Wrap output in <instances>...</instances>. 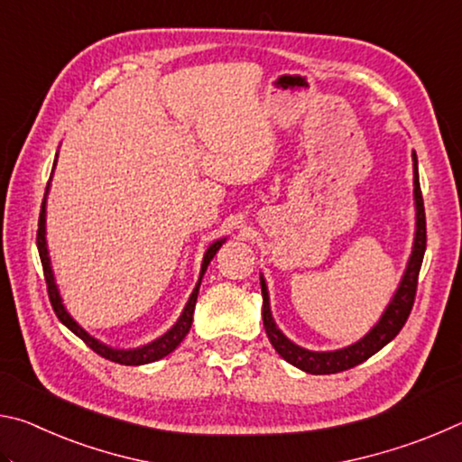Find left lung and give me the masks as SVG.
<instances>
[{
	"label": "left lung",
	"mask_w": 462,
	"mask_h": 462,
	"mask_svg": "<svg viewBox=\"0 0 462 462\" xmlns=\"http://www.w3.org/2000/svg\"><path fill=\"white\" fill-rule=\"evenodd\" d=\"M411 159H413V199H416V238H413V248H411L408 267H405V273L400 281V287H397L395 295L391 297L389 306L385 308V311H383L379 322L371 328V332L366 334L365 338L350 344L346 348L328 350V353H314V350L297 346V344H293L283 332L279 330L275 319H273L267 283H264V279L261 275L264 330H267L273 348H275L289 365H293L297 369L311 374H332V373L353 369V366L365 363L366 358L373 356L374 353H379L385 344H389L397 334H400L403 324L408 322L410 311L413 308V300H416L421 261H424V253H426V214H424V199H421V189H420L416 152L411 154Z\"/></svg>",
	"instance_id": "8db88e82"
}]
</instances>
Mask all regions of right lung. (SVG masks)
Here are the masks:
<instances>
[{"label": "right lung", "mask_w": 462, "mask_h": 462, "mask_svg": "<svg viewBox=\"0 0 462 462\" xmlns=\"http://www.w3.org/2000/svg\"><path fill=\"white\" fill-rule=\"evenodd\" d=\"M54 165H57V159H54ZM49 185H46V193H44V199H42V209H41V217H38V234H36V245H38V254H41V261H42V269H44V279H46V289H49V297H51V303H52V310L57 318L60 319L62 324H65L69 330H71L75 336H79V338L88 344V346L93 350V353H97L99 356L107 358V361L112 363H118V365H128V366H138V365H146V363H154L159 361V358L167 356L169 353H173V350L179 346V344L183 342V338L189 332L191 322H193V310H195V301H198V293H199V285H201V277L203 273H206L209 261L214 259L217 250L226 242V238L216 240L214 245H209V248L206 250V254H203V263H201V271H199V281L198 285H195L193 293L189 295V301L185 303V308L181 311V316L175 322V326L167 330L165 334L161 336V338H156L152 342L144 344V346H138V348H112L107 346V344L99 342L97 338H93L91 334H88L83 330V328L75 322L71 318V314L65 310L62 306V300H60V293H59V287L54 283V275H52V267H51V256H49V248H46V195H49Z\"/></svg>", "instance_id": "add662e5"}]
</instances>
